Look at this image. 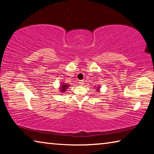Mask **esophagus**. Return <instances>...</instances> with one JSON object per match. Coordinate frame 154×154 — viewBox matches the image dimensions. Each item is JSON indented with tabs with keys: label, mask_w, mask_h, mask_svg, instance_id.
Segmentation results:
<instances>
[{
	"label": "esophagus",
	"mask_w": 154,
	"mask_h": 154,
	"mask_svg": "<svg viewBox=\"0 0 154 154\" xmlns=\"http://www.w3.org/2000/svg\"><path fill=\"white\" fill-rule=\"evenodd\" d=\"M79 83L80 85H82L84 84V81L81 80V81H79Z\"/></svg>",
	"instance_id": "34e87169"
}]
</instances>
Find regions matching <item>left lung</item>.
I'll list each match as a JSON object with an SVG mask.
<instances>
[{"instance_id":"obj_1","label":"left lung","mask_w":154,"mask_h":154,"mask_svg":"<svg viewBox=\"0 0 154 154\" xmlns=\"http://www.w3.org/2000/svg\"><path fill=\"white\" fill-rule=\"evenodd\" d=\"M94 88H96V87H94ZM100 86H98V87L97 88H96V91H97V92H100Z\"/></svg>"}]
</instances>
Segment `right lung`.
Listing matches in <instances>:
<instances>
[{"label":"right lung","instance_id":"right-lung-1","mask_svg":"<svg viewBox=\"0 0 154 154\" xmlns=\"http://www.w3.org/2000/svg\"><path fill=\"white\" fill-rule=\"evenodd\" d=\"M69 87V84H67V83H65L64 82H61L60 85V88L58 89L60 90V92L61 93H64Z\"/></svg>","mask_w":154,"mask_h":154}]
</instances>
